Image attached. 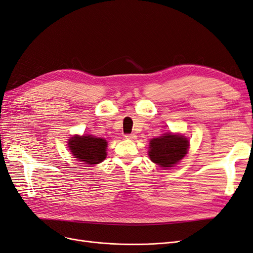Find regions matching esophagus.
<instances>
[{"label": "esophagus", "mask_w": 253, "mask_h": 253, "mask_svg": "<svg viewBox=\"0 0 253 253\" xmlns=\"http://www.w3.org/2000/svg\"><path fill=\"white\" fill-rule=\"evenodd\" d=\"M125 137L126 139H129V140H134L136 139V135L135 134H126Z\"/></svg>", "instance_id": "34e87169"}]
</instances>
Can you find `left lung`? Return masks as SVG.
<instances>
[{
	"label": "left lung",
	"instance_id": "8db88e82",
	"mask_svg": "<svg viewBox=\"0 0 253 253\" xmlns=\"http://www.w3.org/2000/svg\"><path fill=\"white\" fill-rule=\"evenodd\" d=\"M188 148L189 142L183 136L166 134L150 141L149 156L153 163L167 169L185 157Z\"/></svg>",
	"mask_w": 253,
	"mask_h": 253
}]
</instances>
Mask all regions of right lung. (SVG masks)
<instances>
[{
  "mask_svg": "<svg viewBox=\"0 0 253 253\" xmlns=\"http://www.w3.org/2000/svg\"><path fill=\"white\" fill-rule=\"evenodd\" d=\"M106 142L102 138L93 136H75L68 140V147L75 158L80 159L85 165H97L106 157Z\"/></svg>",
  "mask_w": 253,
  "mask_h": 253,
  "instance_id": "add662e5",
  "label": "right lung"
}]
</instances>
